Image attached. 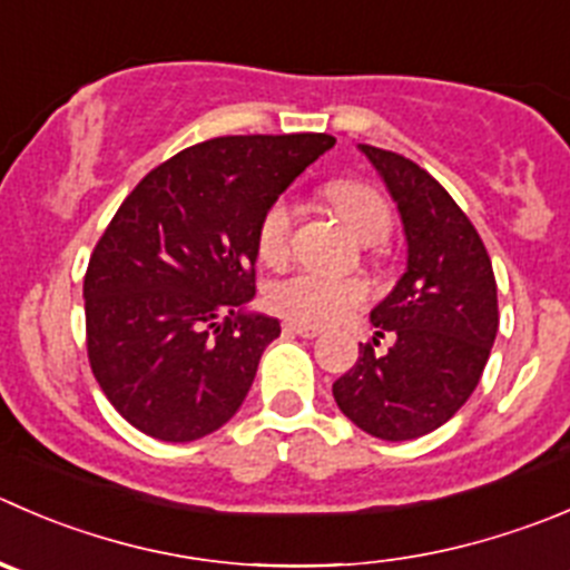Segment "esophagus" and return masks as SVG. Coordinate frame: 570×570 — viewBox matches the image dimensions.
<instances>
[{
    "label": "esophagus",
    "mask_w": 570,
    "mask_h": 570,
    "mask_svg": "<svg viewBox=\"0 0 570 570\" xmlns=\"http://www.w3.org/2000/svg\"><path fill=\"white\" fill-rule=\"evenodd\" d=\"M286 331H292V334L297 336H306V340H314V336H320V328H314V325H301V323H286L284 325Z\"/></svg>",
    "instance_id": "1"
}]
</instances>
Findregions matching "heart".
I'll return each mask as SVG.
<instances>
[{
    "instance_id": "1",
    "label": "heart",
    "mask_w": 570,
    "mask_h": 570,
    "mask_svg": "<svg viewBox=\"0 0 570 570\" xmlns=\"http://www.w3.org/2000/svg\"><path fill=\"white\" fill-rule=\"evenodd\" d=\"M325 197L334 203L353 234L367 245L384 242L392 230L390 203L373 186L356 180H336L325 186ZM295 208L286 197L269 203L258 219L256 247L262 262L281 264L289 253ZM367 301V286L356 278H334L317 269H297L273 281L267 289V303L275 314L301 325H331L345 320Z\"/></svg>"
}]
</instances>
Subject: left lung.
Instances as JSON below:
<instances>
[{
  "label": "left lung",
  "instance_id": "left-lung-1",
  "mask_svg": "<svg viewBox=\"0 0 570 570\" xmlns=\"http://www.w3.org/2000/svg\"><path fill=\"white\" fill-rule=\"evenodd\" d=\"M384 178L406 234V273L370 312L375 334L334 381L347 420L379 440L423 438L449 423L476 390L499 331L495 275L482 236L454 197L397 153L358 145Z\"/></svg>",
  "mask_w": 570,
  "mask_h": 570
}]
</instances>
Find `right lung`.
<instances>
[{
    "instance_id": "add662e5",
    "label": "right lung",
    "mask_w": 570,
    "mask_h": 570,
    "mask_svg": "<svg viewBox=\"0 0 570 570\" xmlns=\"http://www.w3.org/2000/svg\"><path fill=\"white\" fill-rule=\"evenodd\" d=\"M336 138L219 136L178 153L125 197L88 262V362L138 432L191 443L245 401L281 334L256 295L264 208Z\"/></svg>"
}]
</instances>
